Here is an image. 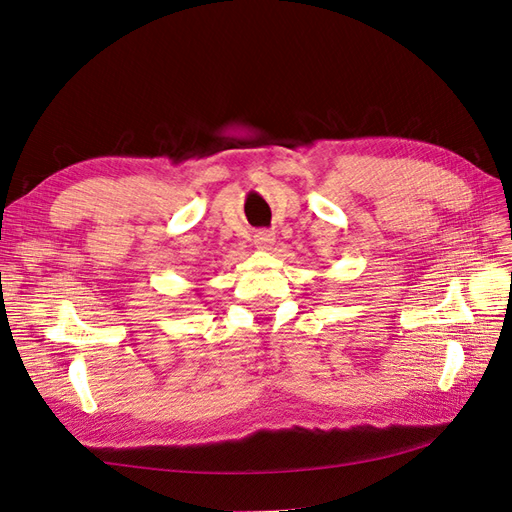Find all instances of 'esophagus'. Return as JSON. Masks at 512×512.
Instances as JSON below:
<instances>
[{"label": "esophagus", "instance_id": "obj_1", "mask_svg": "<svg viewBox=\"0 0 512 512\" xmlns=\"http://www.w3.org/2000/svg\"><path fill=\"white\" fill-rule=\"evenodd\" d=\"M273 243V232L269 230H258L254 235V245L258 247V250H269Z\"/></svg>", "mask_w": 512, "mask_h": 512}]
</instances>
